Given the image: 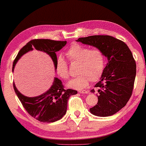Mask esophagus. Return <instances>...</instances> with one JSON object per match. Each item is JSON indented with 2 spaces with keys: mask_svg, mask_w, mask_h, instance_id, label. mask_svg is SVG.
<instances>
[{
  "mask_svg": "<svg viewBox=\"0 0 146 146\" xmlns=\"http://www.w3.org/2000/svg\"><path fill=\"white\" fill-rule=\"evenodd\" d=\"M79 92L81 93V94H88L89 91L84 90H79Z\"/></svg>",
  "mask_w": 146,
  "mask_h": 146,
  "instance_id": "1",
  "label": "esophagus"
}]
</instances>
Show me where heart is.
Returning a JSON list of instances; mask_svg holds the SVG:
<instances>
[{
	"label": "heart",
	"mask_w": 146,
	"mask_h": 146,
	"mask_svg": "<svg viewBox=\"0 0 146 146\" xmlns=\"http://www.w3.org/2000/svg\"><path fill=\"white\" fill-rule=\"evenodd\" d=\"M66 55L72 61L79 62L76 77L71 80L67 86L71 88L82 90L89 84L90 80L95 82L99 80L106 67V56L100 49H90L78 43H74L66 52ZM56 71L61 78L67 80L70 74L67 63L61 56L56 62Z\"/></svg>",
	"instance_id": "1"
}]
</instances>
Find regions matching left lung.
Returning a JSON list of instances; mask_svg holds the SVG:
<instances>
[{"label": "left lung", "mask_w": 146, "mask_h": 146, "mask_svg": "<svg viewBox=\"0 0 146 146\" xmlns=\"http://www.w3.org/2000/svg\"><path fill=\"white\" fill-rule=\"evenodd\" d=\"M76 41L101 50L108 58L100 80L95 85L98 88V101L90 111L100 117L113 115L126 105L132 94L136 74L132 53L126 44L111 36H90Z\"/></svg>", "instance_id": "1"}]
</instances>
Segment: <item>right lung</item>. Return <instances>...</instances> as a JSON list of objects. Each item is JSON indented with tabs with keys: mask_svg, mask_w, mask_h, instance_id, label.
<instances>
[{
	"mask_svg": "<svg viewBox=\"0 0 146 146\" xmlns=\"http://www.w3.org/2000/svg\"><path fill=\"white\" fill-rule=\"evenodd\" d=\"M66 41H56L50 39H35L29 42L18 53L13 65V72L16 64L26 53L34 49L48 54L52 60L56 70L57 56L56 52L66 44ZM14 90L23 107L28 113L41 122H54L65 115L67 104L70 96L77 94L76 90L64 88L60 80L54 78L52 85L42 94L35 97H27L20 92L13 83Z\"/></svg>",
	"mask_w": 146,
	"mask_h": 146,
	"instance_id": "right-lung-1",
	"label": "right lung"
}]
</instances>
